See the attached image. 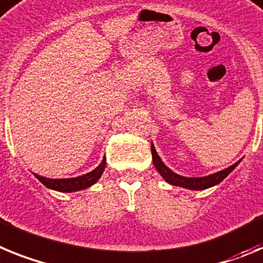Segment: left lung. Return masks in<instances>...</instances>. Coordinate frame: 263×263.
<instances>
[{
	"mask_svg": "<svg viewBox=\"0 0 263 263\" xmlns=\"http://www.w3.org/2000/svg\"><path fill=\"white\" fill-rule=\"evenodd\" d=\"M151 151H152V160H154V165L156 166L157 172L161 175L164 180L166 182H170L172 185L181 186V188L192 189V191H202V189H208L211 186L217 185L220 184L230 172H232L234 168L239 164V161H237L236 164L230 165L227 170L220 171V172H216L213 175L204 176V177H184V176H180L177 173L172 172V171L163 163V160L160 159V156L157 155L156 149H155V145H151Z\"/></svg>",
	"mask_w": 263,
	"mask_h": 263,
	"instance_id": "obj_1",
	"label": "left lung"
}]
</instances>
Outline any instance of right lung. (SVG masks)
I'll use <instances>...</instances> for the list:
<instances>
[{
    "mask_svg": "<svg viewBox=\"0 0 263 263\" xmlns=\"http://www.w3.org/2000/svg\"><path fill=\"white\" fill-rule=\"evenodd\" d=\"M104 168H106V157L102 160V163H100L93 171H91V172L86 173V175L83 176L72 177V179H47V177L35 175V173H34V176L42 182L43 185L47 186V188L50 189H54V191L77 192L93 185V184L100 179V176L103 173Z\"/></svg>",
    "mask_w": 263,
    "mask_h": 263,
    "instance_id": "add662e5",
    "label": "right lung"
}]
</instances>
